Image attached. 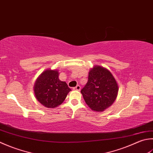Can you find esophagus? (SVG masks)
<instances>
[{"instance_id": "obj_1", "label": "esophagus", "mask_w": 153, "mask_h": 153, "mask_svg": "<svg viewBox=\"0 0 153 153\" xmlns=\"http://www.w3.org/2000/svg\"><path fill=\"white\" fill-rule=\"evenodd\" d=\"M80 89H81V87L79 85L76 86L75 88H73V90H74V91H79Z\"/></svg>"}]
</instances>
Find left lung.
<instances>
[{"mask_svg":"<svg viewBox=\"0 0 153 153\" xmlns=\"http://www.w3.org/2000/svg\"><path fill=\"white\" fill-rule=\"evenodd\" d=\"M119 86L113 74L105 68L94 65L89 71L88 82L81 93L93 111L101 112L114 103Z\"/></svg>","mask_w":153,"mask_h":153,"instance_id":"left-lung-1","label":"left lung"}]
</instances>
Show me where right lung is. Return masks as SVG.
I'll use <instances>...</instances> for the list:
<instances>
[{
  "instance_id": "right-lung-1",
  "label": "right lung",
  "mask_w": 153,
  "mask_h": 153,
  "mask_svg": "<svg viewBox=\"0 0 153 153\" xmlns=\"http://www.w3.org/2000/svg\"><path fill=\"white\" fill-rule=\"evenodd\" d=\"M36 100L47 108H55L61 105L71 91L68 84L59 79L58 70H48L38 76L34 85Z\"/></svg>"
}]
</instances>
